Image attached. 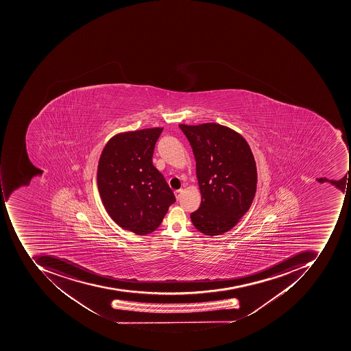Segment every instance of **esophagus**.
<instances>
[{
    "label": "esophagus",
    "mask_w": 351,
    "mask_h": 351,
    "mask_svg": "<svg viewBox=\"0 0 351 351\" xmlns=\"http://www.w3.org/2000/svg\"><path fill=\"white\" fill-rule=\"evenodd\" d=\"M181 194H182V189L175 191V196H176L177 199L181 197Z\"/></svg>",
    "instance_id": "34e87169"
}]
</instances>
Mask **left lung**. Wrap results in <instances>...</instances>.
Segmentation results:
<instances>
[{"instance_id": "1", "label": "left lung", "mask_w": 351, "mask_h": 351, "mask_svg": "<svg viewBox=\"0 0 351 351\" xmlns=\"http://www.w3.org/2000/svg\"><path fill=\"white\" fill-rule=\"evenodd\" d=\"M193 149L202 193L193 225L215 237L231 230L247 213L256 192V163L241 134L217 123L179 124Z\"/></svg>"}]
</instances>
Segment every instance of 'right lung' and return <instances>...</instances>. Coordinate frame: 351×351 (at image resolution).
<instances>
[{"label":"right lung","instance_id":"add662e5","mask_svg":"<svg viewBox=\"0 0 351 351\" xmlns=\"http://www.w3.org/2000/svg\"><path fill=\"white\" fill-rule=\"evenodd\" d=\"M162 130L118 134L99 159L97 184L106 212L119 227L138 235L155 231L176 202L152 159Z\"/></svg>","mask_w":351,"mask_h":351}]
</instances>
